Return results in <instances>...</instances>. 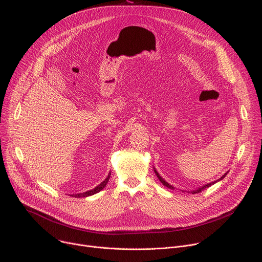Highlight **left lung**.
Segmentation results:
<instances>
[{
	"mask_svg": "<svg viewBox=\"0 0 262 262\" xmlns=\"http://www.w3.org/2000/svg\"><path fill=\"white\" fill-rule=\"evenodd\" d=\"M155 172H156V174H157V176H158V178H159V179H160V181H161V182H162V183H163V184H164V185H166V186H167V188H169V189H174V188H173V186H172V185H170V184H169V183H168V182H166V181H165V180H164V179H163V178H162V177H161V176H160V174H159V173H158V172H157V171H156V170H155ZM226 175H227V173H225V174H224V175H223V176H222V177H221V178H220V179H219V180H216V181H213V182H211V183H207V184H205V185H204V186H202V188H200V189H199V190H196V191H193V192H192V193H193V194H196V193H200V192H202V191H203V190H205V189H207V188H209V186H210V185H212V184H213V183H215V182H217V181H220V180H221V179H223V178H224V177H225V176H226Z\"/></svg>",
	"mask_w": 262,
	"mask_h": 262,
	"instance_id": "left-lung-1",
	"label": "left lung"
}]
</instances>
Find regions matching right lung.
Returning <instances> with one entry per match:
<instances>
[{"label":"right lung","mask_w":262,"mask_h":262,"mask_svg":"<svg viewBox=\"0 0 262 262\" xmlns=\"http://www.w3.org/2000/svg\"><path fill=\"white\" fill-rule=\"evenodd\" d=\"M110 176H111V173H108V175H107V177L99 184V185H97L95 189H93V190H91V191H88V192H85V193H83V194H77V195H73L72 197H76V198H82V197H88V196H91V195H94V194H96V193H98V192H100L104 186L106 185V183H107V181H108V179H110Z\"/></svg>","instance_id":"obj_1"}]
</instances>
